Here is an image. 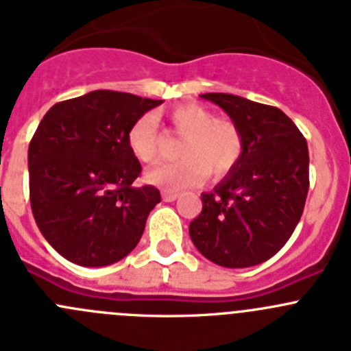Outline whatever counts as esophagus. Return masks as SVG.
Wrapping results in <instances>:
<instances>
[{
  "instance_id": "1",
  "label": "esophagus",
  "mask_w": 351,
  "mask_h": 351,
  "mask_svg": "<svg viewBox=\"0 0 351 351\" xmlns=\"http://www.w3.org/2000/svg\"><path fill=\"white\" fill-rule=\"evenodd\" d=\"M162 197H163V200H165V202H173V200H178L179 195H178V193L167 191V189H165V191L162 193Z\"/></svg>"
}]
</instances>
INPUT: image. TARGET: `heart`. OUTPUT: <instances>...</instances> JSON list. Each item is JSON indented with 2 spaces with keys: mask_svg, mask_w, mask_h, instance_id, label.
Wrapping results in <instances>:
<instances>
[{
  "mask_svg": "<svg viewBox=\"0 0 351 351\" xmlns=\"http://www.w3.org/2000/svg\"><path fill=\"white\" fill-rule=\"evenodd\" d=\"M172 130L184 137L179 156L182 160L147 170L146 179L167 191H182L197 186L210 173L219 179L239 165L243 154L242 132L233 121L219 120L200 104H181L169 111ZM132 154L144 163L158 160L162 136L151 114L134 121L127 134Z\"/></svg>",
  "mask_w": 351,
  "mask_h": 351,
  "instance_id": "1",
  "label": "heart"
}]
</instances>
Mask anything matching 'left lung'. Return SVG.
Masks as SVG:
<instances>
[{"instance_id": "left-lung-1", "label": "left lung", "mask_w": 351, "mask_h": 351, "mask_svg": "<svg viewBox=\"0 0 351 351\" xmlns=\"http://www.w3.org/2000/svg\"><path fill=\"white\" fill-rule=\"evenodd\" d=\"M202 97L240 128L243 154L214 191L202 195L189 237L208 261L249 268L275 256L300 223L310 188L308 144L278 108L231 94Z\"/></svg>"}]
</instances>
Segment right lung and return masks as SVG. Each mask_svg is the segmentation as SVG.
<instances>
[{
	"instance_id": "right-lung-1",
	"label": "right lung",
	"mask_w": 351,
	"mask_h": 351,
	"mask_svg": "<svg viewBox=\"0 0 351 351\" xmlns=\"http://www.w3.org/2000/svg\"><path fill=\"white\" fill-rule=\"evenodd\" d=\"M162 101L95 90L57 102L38 125L27 151L29 198L47 242L67 261L108 266L136 249L160 204L141 176L127 134Z\"/></svg>"
}]
</instances>
